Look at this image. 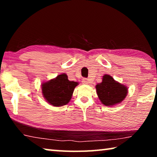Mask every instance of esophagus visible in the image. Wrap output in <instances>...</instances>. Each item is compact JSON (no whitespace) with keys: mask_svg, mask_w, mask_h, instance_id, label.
<instances>
[{"mask_svg":"<svg viewBox=\"0 0 157 157\" xmlns=\"http://www.w3.org/2000/svg\"><path fill=\"white\" fill-rule=\"evenodd\" d=\"M82 83L83 84H90L91 83V82H90V80L89 79H86V78H84L83 79H82Z\"/></svg>","mask_w":157,"mask_h":157,"instance_id":"esophagus-1","label":"esophagus"}]
</instances>
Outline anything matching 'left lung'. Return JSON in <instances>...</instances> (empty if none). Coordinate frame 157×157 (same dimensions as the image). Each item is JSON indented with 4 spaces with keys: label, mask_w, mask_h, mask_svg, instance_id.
I'll return each mask as SVG.
<instances>
[{
    "label": "left lung",
    "mask_w": 157,
    "mask_h": 157,
    "mask_svg": "<svg viewBox=\"0 0 157 157\" xmlns=\"http://www.w3.org/2000/svg\"><path fill=\"white\" fill-rule=\"evenodd\" d=\"M95 88L98 98L105 106H113L121 102L128 92L127 86L109 75L103 76L102 82L98 84Z\"/></svg>",
    "instance_id": "left-lung-1"
}]
</instances>
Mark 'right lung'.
<instances>
[{"label":"right lung","instance_id":"1","mask_svg":"<svg viewBox=\"0 0 157 157\" xmlns=\"http://www.w3.org/2000/svg\"><path fill=\"white\" fill-rule=\"evenodd\" d=\"M77 82L69 81L65 73L41 85L42 94L48 102L55 107L67 105L71 100Z\"/></svg>","mask_w":157,"mask_h":157}]
</instances>
